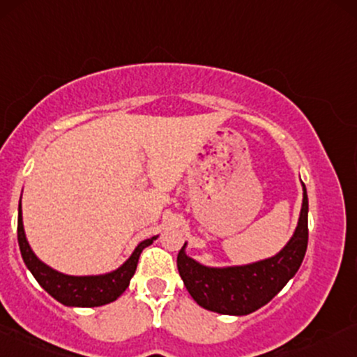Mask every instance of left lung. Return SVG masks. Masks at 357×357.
I'll use <instances>...</instances> for the list:
<instances>
[{
  "instance_id": "left-lung-1",
  "label": "left lung",
  "mask_w": 357,
  "mask_h": 357,
  "mask_svg": "<svg viewBox=\"0 0 357 357\" xmlns=\"http://www.w3.org/2000/svg\"><path fill=\"white\" fill-rule=\"evenodd\" d=\"M307 192L303 183V206L294 234L278 255L243 266L211 268L178 255V271L191 298L208 311L246 316L268 304L298 273L307 249Z\"/></svg>"
}]
</instances>
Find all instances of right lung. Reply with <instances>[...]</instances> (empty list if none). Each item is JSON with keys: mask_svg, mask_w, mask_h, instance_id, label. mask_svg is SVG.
<instances>
[{"mask_svg": "<svg viewBox=\"0 0 357 357\" xmlns=\"http://www.w3.org/2000/svg\"><path fill=\"white\" fill-rule=\"evenodd\" d=\"M156 238L158 236H153V238L141 241L135 248L132 255L114 271L96 274V276H70V274H63L50 268L48 264L43 263L40 257L33 252L26 239V234H24L23 213H21L20 199L18 244L24 264L31 271L34 279L40 282L43 289L50 296H53L56 301L64 304V306L96 307L116 301L126 291V287L130 286L131 278L135 276L137 259H139L143 249L153 244Z\"/></svg>", "mask_w": 357, "mask_h": 357, "instance_id": "add662e5", "label": "right lung"}]
</instances>
